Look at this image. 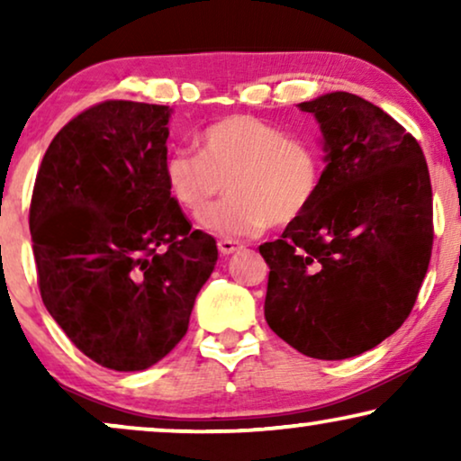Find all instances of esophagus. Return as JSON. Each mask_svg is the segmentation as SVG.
<instances>
[{
	"label": "esophagus",
	"mask_w": 461,
	"mask_h": 461,
	"mask_svg": "<svg viewBox=\"0 0 461 461\" xmlns=\"http://www.w3.org/2000/svg\"><path fill=\"white\" fill-rule=\"evenodd\" d=\"M241 248H243V245L239 241H232V239H220V241H218V249H220V254H222V256L235 254V251L241 249Z\"/></svg>",
	"instance_id": "1"
}]
</instances>
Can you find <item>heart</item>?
Returning a JSON list of instances; mask_svg holds the SVG:
<instances>
[{"instance_id": "1", "label": "heart", "mask_w": 461, "mask_h": 461, "mask_svg": "<svg viewBox=\"0 0 461 461\" xmlns=\"http://www.w3.org/2000/svg\"><path fill=\"white\" fill-rule=\"evenodd\" d=\"M199 153L169 150L163 161L167 191L182 210L197 216L229 188V197L199 218L220 237H249L268 224L285 226L312 205L321 185V161L311 144L287 138L251 115L207 125Z\"/></svg>"}]
</instances>
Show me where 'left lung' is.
<instances>
[{
	"mask_svg": "<svg viewBox=\"0 0 461 461\" xmlns=\"http://www.w3.org/2000/svg\"><path fill=\"white\" fill-rule=\"evenodd\" d=\"M317 119L325 169L306 213L260 245L264 317L302 355L342 361L405 323L432 251V186L418 140L380 106L330 92Z\"/></svg>",
	"mask_w": 461,
	"mask_h": 461,
	"instance_id": "8db88e82",
	"label": "left lung"
}]
</instances>
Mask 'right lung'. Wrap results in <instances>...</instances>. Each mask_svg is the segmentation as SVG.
Segmentation results:
<instances>
[{
	"mask_svg": "<svg viewBox=\"0 0 461 461\" xmlns=\"http://www.w3.org/2000/svg\"><path fill=\"white\" fill-rule=\"evenodd\" d=\"M169 117V106L131 100L84 111L50 142L31 199L43 304L86 357L115 371L174 350L218 260L163 178Z\"/></svg>",
	"mask_w": 461,
	"mask_h": 461,
	"instance_id": "add662e5",
	"label": "right lung"
}]
</instances>
